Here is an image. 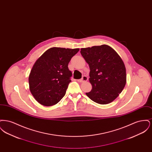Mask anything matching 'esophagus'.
<instances>
[{
	"mask_svg": "<svg viewBox=\"0 0 152 152\" xmlns=\"http://www.w3.org/2000/svg\"><path fill=\"white\" fill-rule=\"evenodd\" d=\"M88 80V79L87 76H83L81 79L78 80V81L80 82V83H83V82L87 81Z\"/></svg>",
	"mask_w": 152,
	"mask_h": 152,
	"instance_id": "esophagus-1",
	"label": "esophagus"
}]
</instances>
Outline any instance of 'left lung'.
<instances>
[{
	"instance_id": "8db88e82",
	"label": "left lung",
	"mask_w": 152,
	"mask_h": 152,
	"mask_svg": "<svg viewBox=\"0 0 152 152\" xmlns=\"http://www.w3.org/2000/svg\"><path fill=\"white\" fill-rule=\"evenodd\" d=\"M80 50L90 68L89 81L92 88L86 95L92 101L102 105L114 101L126 82V68L122 58L106 44Z\"/></svg>"
}]
</instances>
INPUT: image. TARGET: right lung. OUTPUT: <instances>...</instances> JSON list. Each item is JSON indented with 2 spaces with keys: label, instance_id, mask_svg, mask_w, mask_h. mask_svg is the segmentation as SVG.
<instances>
[{
  "label": "right lung",
  "instance_id": "add662e5",
  "mask_svg": "<svg viewBox=\"0 0 152 152\" xmlns=\"http://www.w3.org/2000/svg\"><path fill=\"white\" fill-rule=\"evenodd\" d=\"M79 50L52 47L36 60L29 73L28 83L31 94L39 104L52 106L64 96L72 76L68 63Z\"/></svg>",
  "mask_w": 152,
  "mask_h": 152
}]
</instances>
